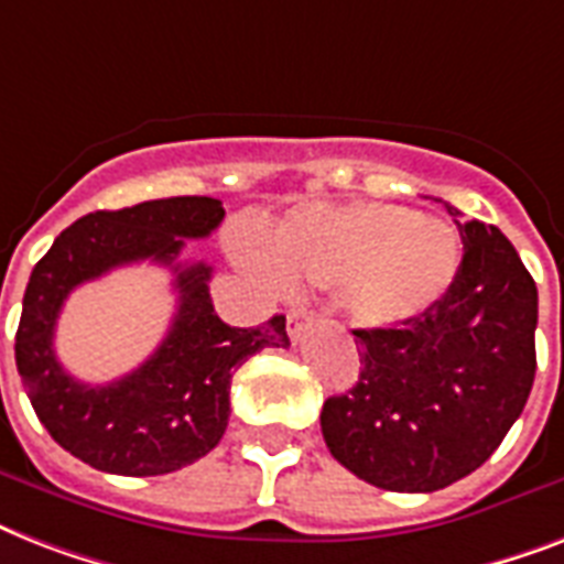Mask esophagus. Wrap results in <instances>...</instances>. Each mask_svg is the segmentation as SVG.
Returning a JSON list of instances; mask_svg holds the SVG:
<instances>
[{
    "instance_id": "1",
    "label": "esophagus",
    "mask_w": 564,
    "mask_h": 564,
    "mask_svg": "<svg viewBox=\"0 0 564 564\" xmlns=\"http://www.w3.org/2000/svg\"><path fill=\"white\" fill-rule=\"evenodd\" d=\"M313 310L307 307V304H295V307L290 310V318H286V330H290L292 339H301V334L307 330L310 325H313Z\"/></svg>"
}]
</instances>
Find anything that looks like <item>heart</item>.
Returning <instances> with one entry per match:
<instances>
[{
    "label": "heart",
    "instance_id": "obj_1",
    "mask_svg": "<svg viewBox=\"0 0 564 564\" xmlns=\"http://www.w3.org/2000/svg\"><path fill=\"white\" fill-rule=\"evenodd\" d=\"M272 263L292 281L343 286L348 322L383 330L430 310L454 283L459 246L451 225L392 204L310 207L283 225Z\"/></svg>",
    "mask_w": 564,
    "mask_h": 564
}]
</instances>
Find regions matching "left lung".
<instances>
[{
	"label": "left lung",
	"instance_id": "8db88e82",
	"mask_svg": "<svg viewBox=\"0 0 564 564\" xmlns=\"http://www.w3.org/2000/svg\"><path fill=\"white\" fill-rule=\"evenodd\" d=\"M463 263L447 292L401 327L354 330L360 377L322 406L336 463L389 491H436L489 459L535 377L539 292L495 225L447 204Z\"/></svg>",
	"mask_w": 564,
	"mask_h": 564
}]
</instances>
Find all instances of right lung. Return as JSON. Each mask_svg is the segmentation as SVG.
<instances>
[{
    "label": "right lung",
    "instance_id": "add662e5",
    "mask_svg": "<svg viewBox=\"0 0 564 564\" xmlns=\"http://www.w3.org/2000/svg\"><path fill=\"white\" fill-rule=\"evenodd\" d=\"M225 219L219 198L175 195L122 210H96L61 230L25 286L17 371L40 424L82 463L122 477H158L219 445L230 415V377L263 348H286V318L230 327L216 316L207 263H181L187 239ZM152 259L176 272L180 310L159 351L131 376L90 387L54 357V325L75 285L119 264Z\"/></svg>",
    "mask_w": 564,
    "mask_h": 564
}]
</instances>
